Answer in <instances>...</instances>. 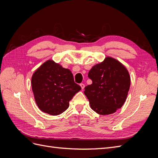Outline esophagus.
<instances>
[{
    "label": "esophagus",
    "instance_id": "1",
    "mask_svg": "<svg viewBox=\"0 0 158 158\" xmlns=\"http://www.w3.org/2000/svg\"><path fill=\"white\" fill-rule=\"evenodd\" d=\"M80 86L81 88H82V89H84V87H85V85L84 84H80Z\"/></svg>",
    "mask_w": 158,
    "mask_h": 158
}]
</instances>
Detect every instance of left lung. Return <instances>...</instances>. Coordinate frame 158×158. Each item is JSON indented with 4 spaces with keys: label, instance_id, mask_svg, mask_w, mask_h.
Here are the masks:
<instances>
[{
    "label": "left lung",
    "instance_id": "obj_1",
    "mask_svg": "<svg viewBox=\"0 0 158 158\" xmlns=\"http://www.w3.org/2000/svg\"><path fill=\"white\" fill-rule=\"evenodd\" d=\"M88 77L92 84L85 87L84 94L92 110L106 115L121 108L131 85L130 75L125 66L108 56L91 69Z\"/></svg>",
    "mask_w": 158,
    "mask_h": 158
}]
</instances>
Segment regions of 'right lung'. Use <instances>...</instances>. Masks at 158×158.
Masks as SVG:
<instances>
[{"instance_id": "obj_1", "label": "right lung", "mask_w": 158, "mask_h": 158, "mask_svg": "<svg viewBox=\"0 0 158 158\" xmlns=\"http://www.w3.org/2000/svg\"><path fill=\"white\" fill-rule=\"evenodd\" d=\"M36 104L43 112L58 115L69 107V102L81 89L69 69L49 60L38 68L31 78Z\"/></svg>"}]
</instances>
